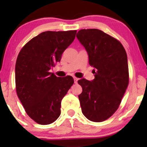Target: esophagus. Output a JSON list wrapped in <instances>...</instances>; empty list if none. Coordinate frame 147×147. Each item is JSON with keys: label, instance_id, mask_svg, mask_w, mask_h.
Returning <instances> with one entry per match:
<instances>
[{"label": "esophagus", "instance_id": "1", "mask_svg": "<svg viewBox=\"0 0 147 147\" xmlns=\"http://www.w3.org/2000/svg\"><path fill=\"white\" fill-rule=\"evenodd\" d=\"M74 82H75V84H77V82H78V79L77 77H74Z\"/></svg>", "mask_w": 147, "mask_h": 147}]
</instances>
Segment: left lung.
<instances>
[{"mask_svg": "<svg viewBox=\"0 0 147 147\" xmlns=\"http://www.w3.org/2000/svg\"><path fill=\"white\" fill-rule=\"evenodd\" d=\"M77 38L88 55L95 79H79V95L82 113L89 120L100 122L113 115L129 84L127 55L122 43L97 29L81 30Z\"/></svg>", "mask_w": 147, "mask_h": 147, "instance_id": "left-lung-1", "label": "left lung"}]
</instances>
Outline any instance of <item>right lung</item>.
I'll list each match as a JSON object with an SVG mask.
<instances>
[{
  "mask_svg": "<svg viewBox=\"0 0 147 147\" xmlns=\"http://www.w3.org/2000/svg\"><path fill=\"white\" fill-rule=\"evenodd\" d=\"M76 30L47 31L34 37L18 54L15 66L17 95L25 112L42 125L61 114V102L74 83L71 76L58 77L50 72L73 42Z\"/></svg>",
  "mask_w": 147,
  "mask_h": 147,
  "instance_id": "add662e5",
  "label": "right lung"
}]
</instances>
